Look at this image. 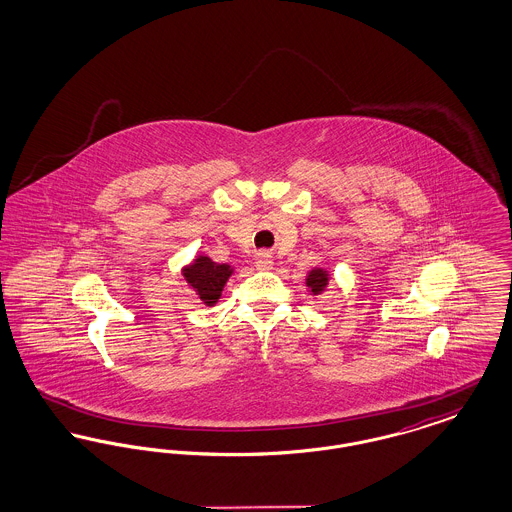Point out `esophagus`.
Returning a JSON list of instances; mask_svg holds the SVG:
<instances>
[{"instance_id":"esophagus-1","label":"esophagus","mask_w":512,"mask_h":512,"mask_svg":"<svg viewBox=\"0 0 512 512\" xmlns=\"http://www.w3.org/2000/svg\"><path fill=\"white\" fill-rule=\"evenodd\" d=\"M272 265H274V261H272V255H270L268 251L257 253V257H255V267L261 268V270H268V268H272Z\"/></svg>"}]
</instances>
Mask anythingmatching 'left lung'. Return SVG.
Listing matches in <instances>:
<instances>
[{
	"label": "left lung",
	"instance_id": "left-lung-1",
	"mask_svg": "<svg viewBox=\"0 0 512 512\" xmlns=\"http://www.w3.org/2000/svg\"><path fill=\"white\" fill-rule=\"evenodd\" d=\"M307 286H309L311 293L318 295L328 286V272L322 270V268H313L307 276Z\"/></svg>",
	"mask_w": 512,
	"mask_h": 512
}]
</instances>
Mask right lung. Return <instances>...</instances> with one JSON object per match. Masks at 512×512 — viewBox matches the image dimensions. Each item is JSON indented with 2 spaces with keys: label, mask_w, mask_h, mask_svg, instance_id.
<instances>
[{
  "label": "right lung",
  "mask_w": 512,
  "mask_h": 512,
  "mask_svg": "<svg viewBox=\"0 0 512 512\" xmlns=\"http://www.w3.org/2000/svg\"><path fill=\"white\" fill-rule=\"evenodd\" d=\"M232 268L228 265L213 263L209 257H197L194 263L184 268L186 282L194 288L195 293L205 305H215L219 301L220 292L230 278Z\"/></svg>",
  "instance_id": "obj_1"
}]
</instances>
